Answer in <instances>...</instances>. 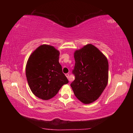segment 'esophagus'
Returning a JSON list of instances; mask_svg holds the SVG:
<instances>
[{"label": "esophagus", "mask_w": 133, "mask_h": 133, "mask_svg": "<svg viewBox=\"0 0 133 133\" xmlns=\"http://www.w3.org/2000/svg\"><path fill=\"white\" fill-rule=\"evenodd\" d=\"M66 75V77H67V78H69V75L68 73L66 74V75Z\"/></svg>", "instance_id": "obj_1"}]
</instances>
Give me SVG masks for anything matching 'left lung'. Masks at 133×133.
<instances>
[{
  "label": "left lung",
  "instance_id": "obj_1",
  "mask_svg": "<svg viewBox=\"0 0 133 133\" xmlns=\"http://www.w3.org/2000/svg\"><path fill=\"white\" fill-rule=\"evenodd\" d=\"M75 79L71 87L75 96L84 104H90L99 98L109 80L107 57L91 44H86L74 53Z\"/></svg>",
  "mask_w": 133,
  "mask_h": 133
}]
</instances>
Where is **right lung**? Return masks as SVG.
I'll use <instances>...</instances> for the list:
<instances>
[{"label": "right lung", "instance_id": "obj_1", "mask_svg": "<svg viewBox=\"0 0 133 133\" xmlns=\"http://www.w3.org/2000/svg\"><path fill=\"white\" fill-rule=\"evenodd\" d=\"M59 51L53 46L42 44L29 56L26 66V76L32 93L42 100L55 96L69 81L63 73L59 63Z\"/></svg>", "mask_w": 133, "mask_h": 133}]
</instances>
